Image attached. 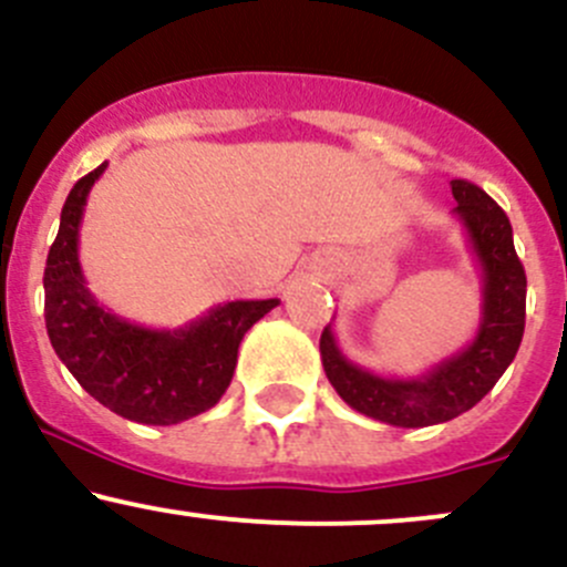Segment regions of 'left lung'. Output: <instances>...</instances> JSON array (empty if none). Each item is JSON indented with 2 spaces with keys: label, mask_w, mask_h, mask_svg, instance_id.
<instances>
[{
  "label": "left lung",
  "mask_w": 567,
  "mask_h": 567,
  "mask_svg": "<svg viewBox=\"0 0 567 567\" xmlns=\"http://www.w3.org/2000/svg\"><path fill=\"white\" fill-rule=\"evenodd\" d=\"M453 215L464 226L483 278L481 324L453 358L420 377H382L352 363L327 324L319 341L322 365L336 393L354 412L399 429L447 423L477 404L497 384L518 352L527 311V276L513 248L507 215L486 190L453 179Z\"/></svg>",
  "instance_id": "1"
}]
</instances>
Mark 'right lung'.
<instances>
[{"label":"right lung","instance_id":"obj_1","mask_svg":"<svg viewBox=\"0 0 567 567\" xmlns=\"http://www.w3.org/2000/svg\"><path fill=\"white\" fill-rule=\"evenodd\" d=\"M109 163L81 177L65 198L45 259V330L81 388L125 420L174 425L213 410L229 388L245 332L281 300H235L177 330L133 324L97 302L79 261L86 196Z\"/></svg>","mask_w":567,"mask_h":567}]
</instances>
